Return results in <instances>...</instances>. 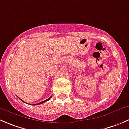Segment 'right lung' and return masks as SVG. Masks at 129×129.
Wrapping results in <instances>:
<instances>
[{"instance_id":"obj_1","label":"right lung","mask_w":129,"mask_h":129,"mask_svg":"<svg viewBox=\"0 0 129 129\" xmlns=\"http://www.w3.org/2000/svg\"><path fill=\"white\" fill-rule=\"evenodd\" d=\"M52 98V96H51V97H50V98H48V99H47V100H45V101H43V102H40V103H38V104H33V105H40V104H42V103H45V102H47V101H48V100H50V98ZM19 99H20V98H19ZM20 100H21V101H22V102H24V101H22V100H21V99H20ZM27 104H29V103H27ZM29 105H31V104H29Z\"/></svg>"}]
</instances>
